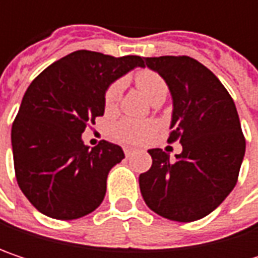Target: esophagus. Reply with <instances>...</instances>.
Instances as JSON below:
<instances>
[{
  "label": "esophagus",
  "mask_w": 258,
  "mask_h": 258,
  "mask_svg": "<svg viewBox=\"0 0 258 258\" xmlns=\"http://www.w3.org/2000/svg\"><path fill=\"white\" fill-rule=\"evenodd\" d=\"M124 154H125V157H131V155L134 154V149H131V148H124Z\"/></svg>",
  "instance_id": "1"
}]
</instances>
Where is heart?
<instances>
[{"instance_id": "1", "label": "heart", "mask_w": 258, "mask_h": 258, "mask_svg": "<svg viewBox=\"0 0 258 258\" xmlns=\"http://www.w3.org/2000/svg\"><path fill=\"white\" fill-rule=\"evenodd\" d=\"M136 86L145 94V97L152 103H163L167 97V83L160 75H157L152 70H140L136 78ZM121 98V83H113L109 86L104 95V107L106 110H113L118 106V101ZM157 130L154 122L148 121H136V119H122L119 121L113 130L112 134L115 139L124 142V143H142L148 137H151Z\"/></svg>"}]
</instances>
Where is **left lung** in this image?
<instances>
[{"mask_svg":"<svg viewBox=\"0 0 258 258\" xmlns=\"http://www.w3.org/2000/svg\"><path fill=\"white\" fill-rule=\"evenodd\" d=\"M169 86L173 110L169 142L179 140L176 160L149 149L152 166L139 176L140 192L163 218L189 223L215 211L232 192L245 155L234 101L218 78L189 56L145 58Z\"/></svg>","mask_w":258,"mask_h":258,"instance_id":"left-lung-1","label":"left lung"}]
</instances>
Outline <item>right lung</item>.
Returning <instances> with one entry per match:
<instances>
[{"label":"right lung","instance_id":"add662e5","mask_svg":"<svg viewBox=\"0 0 258 258\" xmlns=\"http://www.w3.org/2000/svg\"><path fill=\"white\" fill-rule=\"evenodd\" d=\"M136 67H145V59L76 50L28 86L12 127V148L19 188L41 214L69 221L101 205L107 175L125 155L106 140L89 149L82 133L104 115L107 88Z\"/></svg>","mask_w":258,"mask_h":258}]
</instances>
